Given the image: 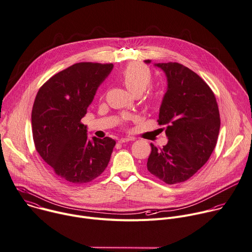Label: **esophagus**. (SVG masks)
I'll use <instances>...</instances> for the list:
<instances>
[{"label": "esophagus", "mask_w": 252, "mask_h": 252, "mask_svg": "<svg viewBox=\"0 0 252 252\" xmlns=\"http://www.w3.org/2000/svg\"><path fill=\"white\" fill-rule=\"evenodd\" d=\"M133 138L132 137H125V138H120L119 142L120 143H124V142H128V141H132Z\"/></svg>", "instance_id": "34e87169"}]
</instances>
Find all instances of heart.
I'll list each match as a JSON object with an SVG mask.
<instances>
[{
    "instance_id": "1",
    "label": "heart",
    "mask_w": 252,
    "mask_h": 252,
    "mask_svg": "<svg viewBox=\"0 0 252 252\" xmlns=\"http://www.w3.org/2000/svg\"><path fill=\"white\" fill-rule=\"evenodd\" d=\"M121 79L132 94L140 95L150 87L152 74L147 66L134 62L125 67L121 73Z\"/></svg>"
}]
</instances>
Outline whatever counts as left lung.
Segmentation results:
<instances>
[{"instance_id": "8db88e82", "label": "left lung", "mask_w": 252, "mask_h": 252, "mask_svg": "<svg viewBox=\"0 0 252 252\" xmlns=\"http://www.w3.org/2000/svg\"><path fill=\"white\" fill-rule=\"evenodd\" d=\"M155 66L168 81L157 120L168 142L162 148L150 143L147 170L173 185L190 179L209 160L218 141L220 112L214 92L197 73L177 62Z\"/></svg>"}]
</instances>
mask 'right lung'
<instances>
[{"label": "right lung", "mask_w": 252, "mask_h": 252, "mask_svg": "<svg viewBox=\"0 0 252 252\" xmlns=\"http://www.w3.org/2000/svg\"><path fill=\"white\" fill-rule=\"evenodd\" d=\"M112 63H76L49 78L39 88L32 112L35 149L63 182L80 185L100 176L116 141L87 137L81 123Z\"/></svg>", "instance_id": "right-lung-1"}]
</instances>
